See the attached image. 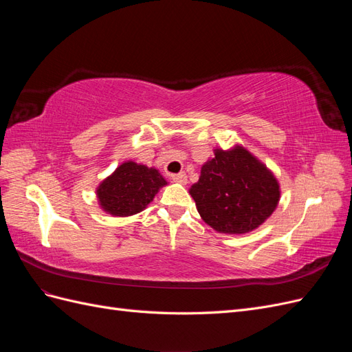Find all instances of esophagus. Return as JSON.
I'll list each match as a JSON object with an SVG mask.
<instances>
[{
    "label": "esophagus",
    "mask_w": 352,
    "mask_h": 352,
    "mask_svg": "<svg viewBox=\"0 0 352 352\" xmlns=\"http://www.w3.org/2000/svg\"><path fill=\"white\" fill-rule=\"evenodd\" d=\"M172 179H173V182H177V184H182V185L188 184V176H186L185 172H180L177 175H173Z\"/></svg>",
    "instance_id": "obj_1"
}]
</instances>
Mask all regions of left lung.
<instances>
[{
    "instance_id": "1",
    "label": "left lung",
    "mask_w": 352,
    "mask_h": 352,
    "mask_svg": "<svg viewBox=\"0 0 352 352\" xmlns=\"http://www.w3.org/2000/svg\"><path fill=\"white\" fill-rule=\"evenodd\" d=\"M197 210L220 233L257 229L278 207L280 188L270 170L243 146L214 150L201 167L198 182L189 189Z\"/></svg>"
}]
</instances>
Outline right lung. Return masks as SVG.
Masks as SVG:
<instances>
[{"mask_svg": "<svg viewBox=\"0 0 352 352\" xmlns=\"http://www.w3.org/2000/svg\"><path fill=\"white\" fill-rule=\"evenodd\" d=\"M167 185L154 167L124 162L97 188L100 207L111 216L126 217L146 208L155 194Z\"/></svg>", "mask_w": 352, "mask_h": 352, "instance_id": "obj_1", "label": "right lung"}]
</instances>
